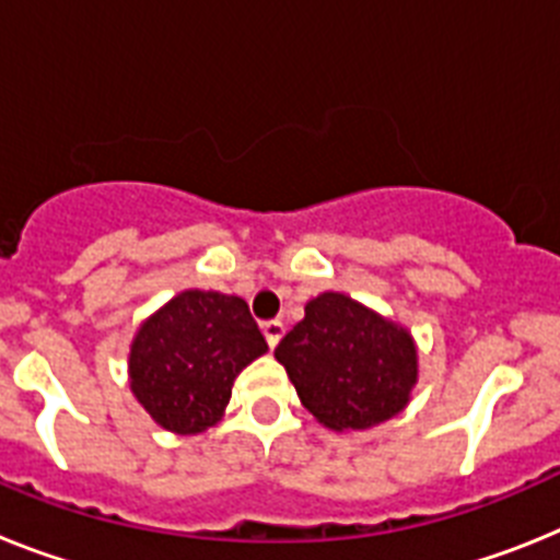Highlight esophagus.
<instances>
[{
  "label": "esophagus",
  "instance_id": "34e87169",
  "mask_svg": "<svg viewBox=\"0 0 560 560\" xmlns=\"http://www.w3.org/2000/svg\"><path fill=\"white\" fill-rule=\"evenodd\" d=\"M261 332H265L267 343H270V347H276V343H279V340L284 338V324H281L279 318L265 320V324H261Z\"/></svg>",
  "mask_w": 560,
  "mask_h": 560
}]
</instances>
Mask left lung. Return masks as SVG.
<instances>
[{"mask_svg":"<svg viewBox=\"0 0 560 560\" xmlns=\"http://www.w3.org/2000/svg\"><path fill=\"white\" fill-rule=\"evenodd\" d=\"M276 361L301 406L329 431H366L408 406L420 381V352L402 324L347 293L315 295L281 338Z\"/></svg>","mask_w":560,"mask_h":560,"instance_id":"left-lung-1","label":"left lung"}]
</instances>
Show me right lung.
Here are the masks:
<instances>
[{"label": "right lung", "mask_w": 560, "mask_h": 560, "mask_svg": "<svg viewBox=\"0 0 560 560\" xmlns=\"http://www.w3.org/2000/svg\"><path fill=\"white\" fill-rule=\"evenodd\" d=\"M267 352L245 299L183 290L154 310L129 347V388L154 422L179 436L222 420L233 381Z\"/></svg>", "instance_id": "add662e5"}]
</instances>
